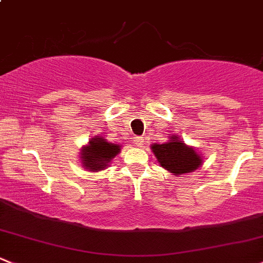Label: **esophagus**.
<instances>
[{
  "mask_svg": "<svg viewBox=\"0 0 263 263\" xmlns=\"http://www.w3.org/2000/svg\"><path fill=\"white\" fill-rule=\"evenodd\" d=\"M134 144L137 146H143V144H144V139H143V137H137L134 139Z\"/></svg>",
  "mask_w": 263,
  "mask_h": 263,
  "instance_id": "esophagus-1",
  "label": "esophagus"
}]
</instances>
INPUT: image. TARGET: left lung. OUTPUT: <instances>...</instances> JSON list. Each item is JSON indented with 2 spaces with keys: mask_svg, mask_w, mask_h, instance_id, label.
Returning <instances> with one entry per match:
<instances>
[{
  "mask_svg": "<svg viewBox=\"0 0 263 263\" xmlns=\"http://www.w3.org/2000/svg\"><path fill=\"white\" fill-rule=\"evenodd\" d=\"M151 148L158 163L174 176L191 173L202 165V157L177 135L169 137L164 144H153Z\"/></svg>",
  "mask_w": 263,
  "mask_h": 263,
  "instance_id": "8db88e82",
  "label": "left lung"
}]
</instances>
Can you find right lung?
I'll return each instance as SVG.
<instances>
[{
  "mask_svg": "<svg viewBox=\"0 0 263 263\" xmlns=\"http://www.w3.org/2000/svg\"><path fill=\"white\" fill-rule=\"evenodd\" d=\"M120 145L106 142L103 137H94L81 149V162L86 169L100 172L110 164L112 158L119 154Z\"/></svg>",
  "mask_w": 263,
  "mask_h": 263,
  "instance_id": "1",
  "label": "right lung"
}]
</instances>
